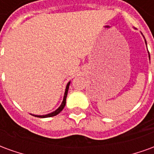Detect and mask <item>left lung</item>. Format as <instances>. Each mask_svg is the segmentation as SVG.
Segmentation results:
<instances>
[{
    "label": "left lung",
    "instance_id": "left-lung-1",
    "mask_svg": "<svg viewBox=\"0 0 154 154\" xmlns=\"http://www.w3.org/2000/svg\"><path fill=\"white\" fill-rule=\"evenodd\" d=\"M141 35H143L142 33H141ZM143 38H144V41H145V44H146V45H147V42H146V39H145V38H144V36H143ZM147 49H148V48H147ZM149 60H150V55H149Z\"/></svg>",
    "mask_w": 154,
    "mask_h": 154
}]
</instances>
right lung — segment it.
<instances>
[{"label":"right lung","instance_id":"obj_1","mask_svg":"<svg viewBox=\"0 0 154 154\" xmlns=\"http://www.w3.org/2000/svg\"><path fill=\"white\" fill-rule=\"evenodd\" d=\"M70 82H67V86H66V89H65V92H64V96H63V101H62V103H61L60 106L57 108V110H54L53 112H51L49 114H47V115H43V116H38V115H33L31 114L32 116H35V117H38V118H48V117H53V116H55L58 115V114L60 113L62 110H63L64 106H65V105H66V99H67V91H68V88H69V85H70Z\"/></svg>","mask_w":154,"mask_h":154}]
</instances>
